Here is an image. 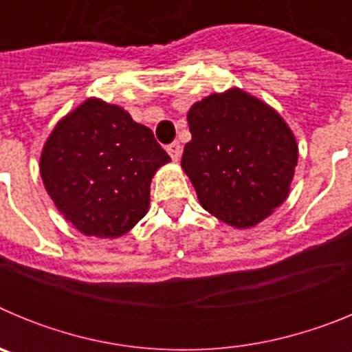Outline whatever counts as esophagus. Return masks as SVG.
<instances>
[{
    "label": "esophagus",
    "instance_id": "34e87169",
    "mask_svg": "<svg viewBox=\"0 0 352 352\" xmlns=\"http://www.w3.org/2000/svg\"><path fill=\"white\" fill-rule=\"evenodd\" d=\"M167 153H169V157L173 158L174 162H178L179 157H182V146H179V142H170V144L167 146Z\"/></svg>",
    "mask_w": 352,
    "mask_h": 352
}]
</instances>
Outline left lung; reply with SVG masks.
I'll return each mask as SVG.
<instances>
[{"mask_svg": "<svg viewBox=\"0 0 352 352\" xmlns=\"http://www.w3.org/2000/svg\"><path fill=\"white\" fill-rule=\"evenodd\" d=\"M186 118L192 141L182 167L204 210L245 229L284 203L298 146L272 107L234 88L194 104Z\"/></svg>", "mask_w": 352, "mask_h": 352, "instance_id": "obj_1", "label": "left lung"}]
</instances>
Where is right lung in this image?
Segmentation results:
<instances>
[{
  "label": "right lung",
  "mask_w": 352,
  "mask_h": 352,
  "mask_svg": "<svg viewBox=\"0 0 352 352\" xmlns=\"http://www.w3.org/2000/svg\"><path fill=\"white\" fill-rule=\"evenodd\" d=\"M169 160L148 126L89 98L52 130L40 174L56 208L82 234L118 238L146 214L151 178Z\"/></svg>",
  "instance_id": "add662e5"
}]
</instances>
